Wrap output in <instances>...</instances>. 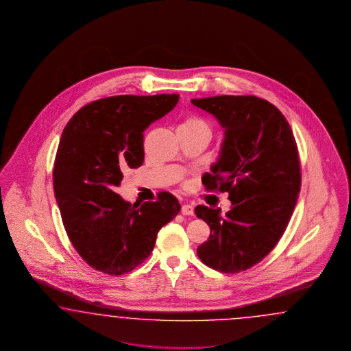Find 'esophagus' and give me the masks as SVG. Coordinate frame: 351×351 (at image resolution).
I'll return each instance as SVG.
<instances>
[{"instance_id": "1", "label": "esophagus", "mask_w": 351, "mask_h": 351, "mask_svg": "<svg viewBox=\"0 0 351 351\" xmlns=\"http://www.w3.org/2000/svg\"><path fill=\"white\" fill-rule=\"evenodd\" d=\"M181 213H182V215H185V216L193 215V213H194V207H193L191 204H182V207H181Z\"/></svg>"}]
</instances>
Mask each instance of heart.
Here are the masks:
<instances>
[{
    "label": "heart",
    "mask_w": 351,
    "mask_h": 351,
    "mask_svg": "<svg viewBox=\"0 0 351 351\" xmlns=\"http://www.w3.org/2000/svg\"><path fill=\"white\" fill-rule=\"evenodd\" d=\"M180 128H203V130H208V131H210V128L203 122L202 119L194 117L186 118V119L181 123Z\"/></svg>",
    "instance_id": "1"
}]
</instances>
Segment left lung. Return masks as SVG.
Masks as SVG:
<instances>
[{
	"label": "left lung",
	"mask_w": 351,
	"mask_h": 351,
	"mask_svg": "<svg viewBox=\"0 0 351 351\" xmlns=\"http://www.w3.org/2000/svg\"><path fill=\"white\" fill-rule=\"evenodd\" d=\"M223 128L220 156L203 175L207 191H228L232 208L197 206L208 223V241L197 248L204 265L239 273L258 264L285 233L298 202L301 171L298 145L287 119L256 96L191 99Z\"/></svg>",
	"instance_id": "obj_1"
}]
</instances>
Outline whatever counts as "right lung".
<instances>
[{"instance_id": "add662e5", "label": "right lung", "mask_w": 351, "mask_h": 351, "mask_svg": "<svg viewBox=\"0 0 351 351\" xmlns=\"http://www.w3.org/2000/svg\"><path fill=\"white\" fill-rule=\"evenodd\" d=\"M178 94L118 95L81 108L63 130L53 191L65 232L86 263L109 276L134 270L153 251L160 228L179 213L167 191L156 202H126L116 193L128 169L144 162V135Z\"/></svg>"}]
</instances>
